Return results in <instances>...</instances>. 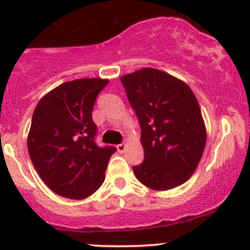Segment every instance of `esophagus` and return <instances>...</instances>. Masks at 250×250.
<instances>
[{
    "mask_svg": "<svg viewBox=\"0 0 250 250\" xmlns=\"http://www.w3.org/2000/svg\"><path fill=\"white\" fill-rule=\"evenodd\" d=\"M117 150H118V152H125V144H118L117 145Z\"/></svg>",
    "mask_w": 250,
    "mask_h": 250,
    "instance_id": "1",
    "label": "esophagus"
}]
</instances>
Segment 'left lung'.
I'll return each mask as SVG.
<instances>
[{"instance_id": "left-lung-1", "label": "left lung", "mask_w": 250, "mask_h": 250, "mask_svg": "<svg viewBox=\"0 0 250 250\" xmlns=\"http://www.w3.org/2000/svg\"><path fill=\"white\" fill-rule=\"evenodd\" d=\"M141 128L144 161L133 167L138 180L165 191L188 180L206 146L200 105L183 81L145 67L121 77Z\"/></svg>"}]
</instances>
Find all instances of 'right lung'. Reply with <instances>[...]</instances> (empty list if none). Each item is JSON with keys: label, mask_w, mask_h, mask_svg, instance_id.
Returning <instances> with one entry per match:
<instances>
[{"label": "right lung", "mask_w": 250, "mask_h": 250, "mask_svg": "<svg viewBox=\"0 0 250 250\" xmlns=\"http://www.w3.org/2000/svg\"><path fill=\"white\" fill-rule=\"evenodd\" d=\"M109 83L80 78L58 85L34 111L27 137L29 155L43 183L57 195L82 200L102 186L115 146L95 143V99Z\"/></svg>", "instance_id": "right-lung-1"}]
</instances>
